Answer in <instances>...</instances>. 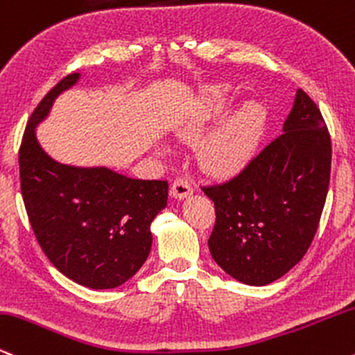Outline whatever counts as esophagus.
Masks as SVG:
<instances>
[{"mask_svg":"<svg viewBox=\"0 0 355 355\" xmlns=\"http://www.w3.org/2000/svg\"><path fill=\"white\" fill-rule=\"evenodd\" d=\"M191 194H193V186H191L184 178H178L176 181L173 182V186H171V196H173V198L182 199Z\"/></svg>","mask_w":355,"mask_h":355,"instance_id":"obj_1","label":"esophagus"}]
</instances>
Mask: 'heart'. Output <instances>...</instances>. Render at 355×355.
<instances>
[{
    "label": "heart",
    "mask_w": 355,
    "mask_h": 355,
    "mask_svg": "<svg viewBox=\"0 0 355 355\" xmlns=\"http://www.w3.org/2000/svg\"><path fill=\"white\" fill-rule=\"evenodd\" d=\"M231 101L227 87H209L204 91L201 107L182 129V137L194 139L211 119L219 116ZM264 111L259 104L245 103L232 112L220 126L206 137L199 149V164L212 176H231L251 159L259 139Z\"/></svg>",
    "instance_id": "b5f03b06"
}]
</instances>
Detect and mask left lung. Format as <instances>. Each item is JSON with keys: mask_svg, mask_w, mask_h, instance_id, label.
Wrapping results in <instances>:
<instances>
[{"mask_svg": "<svg viewBox=\"0 0 355 355\" xmlns=\"http://www.w3.org/2000/svg\"><path fill=\"white\" fill-rule=\"evenodd\" d=\"M282 131L236 176L202 187L216 209L212 259L249 286L270 284L302 259L327 198L331 136L302 89Z\"/></svg>", "mask_w": 355, "mask_h": 355, "instance_id": "8db88e82", "label": "left lung"}]
</instances>
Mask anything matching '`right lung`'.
<instances>
[{
    "label": "right lung",
    "mask_w": 355,
    "mask_h": 355,
    "mask_svg": "<svg viewBox=\"0 0 355 355\" xmlns=\"http://www.w3.org/2000/svg\"><path fill=\"white\" fill-rule=\"evenodd\" d=\"M78 79L79 73L62 78L28 121L19 148L21 194L33 232L54 268L85 287L112 289L148 259L151 223L168 204V181L61 164L44 153L35 129Z\"/></svg>",
    "instance_id": "obj_1"
}]
</instances>
